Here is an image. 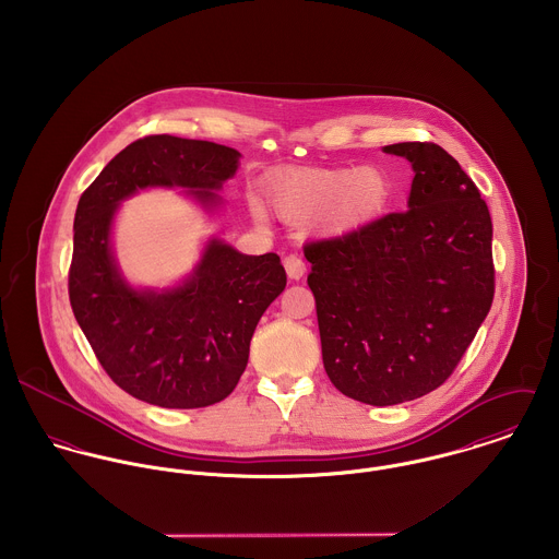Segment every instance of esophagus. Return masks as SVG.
Masks as SVG:
<instances>
[{"mask_svg":"<svg viewBox=\"0 0 559 559\" xmlns=\"http://www.w3.org/2000/svg\"><path fill=\"white\" fill-rule=\"evenodd\" d=\"M284 266H286V273L290 280H301L306 275V262L299 253H288L284 258Z\"/></svg>","mask_w":559,"mask_h":559,"instance_id":"1","label":"esophagus"}]
</instances>
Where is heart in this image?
Listing matches in <instances>:
<instances>
[{
    "label": "heart",
    "mask_w": 559,
    "mask_h": 559,
    "mask_svg": "<svg viewBox=\"0 0 559 559\" xmlns=\"http://www.w3.org/2000/svg\"><path fill=\"white\" fill-rule=\"evenodd\" d=\"M269 195L286 222L317 215L324 230L342 233L381 215L392 198V185L377 167L299 169L271 185Z\"/></svg>",
    "instance_id": "b5f03b06"
}]
</instances>
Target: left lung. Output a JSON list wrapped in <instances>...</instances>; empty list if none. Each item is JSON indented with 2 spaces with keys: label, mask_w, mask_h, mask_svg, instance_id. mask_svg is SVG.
<instances>
[{
  "label": "left lung",
  "mask_w": 559,
  "mask_h": 559,
  "mask_svg": "<svg viewBox=\"0 0 559 559\" xmlns=\"http://www.w3.org/2000/svg\"><path fill=\"white\" fill-rule=\"evenodd\" d=\"M385 153L413 165L408 211L304 247L326 377L374 406L443 385L495 295L492 224L474 180L432 142Z\"/></svg>",
  "instance_id": "left-lung-1"
}]
</instances>
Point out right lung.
I'll return each mask as SVG.
<instances>
[{"instance_id": "add662e5", "label": "right lung", "mask_w": 559, "mask_h": 559, "mask_svg": "<svg viewBox=\"0 0 559 559\" xmlns=\"http://www.w3.org/2000/svg\"><path fill=\"white\" fill-rule=\"evenodd\" d=\"M235 148L148 135L129 144L81 193L69 297L96 359L133 399L163 408L211 406L233 394L264 310L286 288L277 253L245 255L211 240L193 275L171 290L131 288L111 255L118 204L146 187H185L204 206L235 176Z\"/></svg>"}]
</instances>
